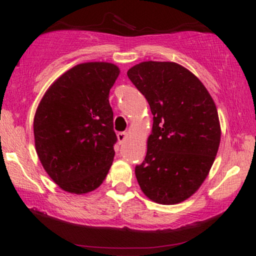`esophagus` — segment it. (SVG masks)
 Instances as JSON below:
<instances>
[{
    "label": "esophagus",
    "mask_w": 256,
    "mask_h": 256,
    "mask_svg": "<svg viewBox=\"0 0 256 256\" xmlns=\"http://www.w3.org/2000/svg\"><path fill=\"white\" fill-rule=\"evenodd\" d=\"M127 138H128V132H118V140L120 143H124Z\"/></svg>",
    "instance_id": "obj_1"
}]
</instances>
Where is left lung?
I'll return each instance as SVG.
<instances>
[{
	"mask_svg": "<svg viewBox=\"0 0 256 256\" xmlns=\"http://www.w3.org/2000/svg\"><path fill=\"white\" fill-rule=\"evenodd\" d=\"M154 115L146 155L135 168L150 200L174 205L204 183L220 144V122L211 94L177 62H142L127 72Z\"/></svg>",
	"mask_w": 256,
	"mask_h": 256,
	"instance_id": "obj_1",
	"label": "left lung"
}]
</instances>
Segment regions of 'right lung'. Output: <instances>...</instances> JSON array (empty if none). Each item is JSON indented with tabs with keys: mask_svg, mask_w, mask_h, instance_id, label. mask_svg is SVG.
Here are the masks:
<instances>
[{
	"mask_svg": "<svg viewBox=\"0 0 256 256\" xmlns=\"http://www.w3.org/2000/svg\"><path fill=\"white\" fill-rule=\"evenodd\" d=\"M120 74L112 62H82L59 76L34 118V146L44 170L62 190L84 194L102 184L116 135L110 90Z\"/></svg>",
	"mask_w": 256,
	"mask_h": 256,
	"instance_id": "add662e5",
	"label": "right lung"
}]
</instances>
